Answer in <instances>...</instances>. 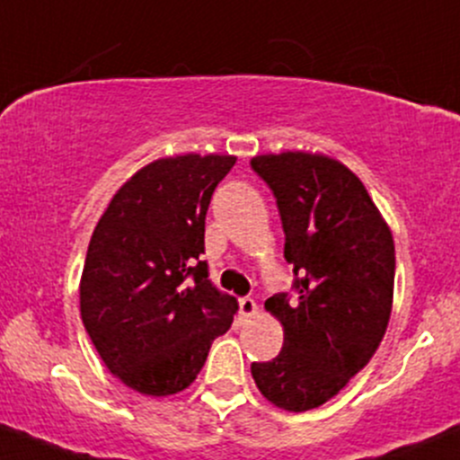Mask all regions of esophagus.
<instances>
[{
	"instance_id": "1",
	"label": "esophagus",
	"mask_w": 460,
	"mask_h": 460,
	"mask_svg": "<svg viewBox=\"0 0 460 460\" xmlns=\"http://www.w3.org/2000/svg\"><path fill=\"white\" fill-rule=\"evenodd\" d=\"M240 314L242 319H251V316L257 314V304L253 296H242L240 299Z\"/></svg>"
}]
</instances>
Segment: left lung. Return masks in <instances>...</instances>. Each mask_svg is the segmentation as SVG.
Segmentation results:
<instances>
[{"mask_svg": "<svg viewBox=\"0 0 460 460\" xmlns=\"http://www.w3.org/2000/svg\"><path fill=\"white\" fill-rule=\"evenodd\" d=\"M253 172L277 199L295 269V299L266 307L284 325V347L251 373L266 400L290 412L321 406L380 345L393 304L395 246L386 222L351 170L323 155H261Z\"/></svg>", "mask_w": 460, "mask_h": 460, "instance_id": "left-lung-1", "label": "left lung"}]
</instances>
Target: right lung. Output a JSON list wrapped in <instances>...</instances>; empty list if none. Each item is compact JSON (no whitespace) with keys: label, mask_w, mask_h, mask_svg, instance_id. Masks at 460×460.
<instances>
[{"label":"right lung","mask_w":460,"mask_h":460,"mask_svg":"<svg viewBox=\"0 0 460 460\" xmlns=\"http://www.w3.org/2000/svg\"><path fill=\"white\" fill-rule=\"evenodd\" d=\"M235 156L183 155L141 168L91 235L80 314L115 377L144 395H174L203 369L238 299L209 279L205 218Z\"/></svg>","instance_id":"1"}]
</instances>
